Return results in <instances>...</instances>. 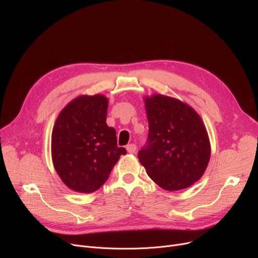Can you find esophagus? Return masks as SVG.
Masks as SVG:
<instances>
[{
    "label": "esophagus",
    "instance_id": "1",
    "mask_svg": "<svg viewBox=\"0 0 258 258\" xmlns=\"http://www.w3.org/2000/svg\"><path fill=\"white\" fill-rule=\"evenodd\" d=\"M126 151L130 153V154H135L137 151V146L136 144H128L126 146Z\"/></svg>",
    "mask_w": 258,
    "mask_h": 258
}]
</instances>
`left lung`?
<instances>
[{
    "mask_svg": "<svg viewBox=\"0 0 258 258\" xmlns=\"http://www.w3.org/2000/svg\"><path fill=\"white\" fill-rule=\"evenodd\" d=\"M144 101L148 136L138 153L140 163L166 190L189 187L200 180L210 159L205 125L194 108L178 99L154 95Z\"/></svg>",
    "mask_w": 258,
    "mask_h": 258,
    "instance_id": "obj_1",
    "label": "left lung"
}]
</instances>
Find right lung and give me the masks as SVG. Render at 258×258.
Here are the masks:
<instances>
[{
    "instance_id": "right-lung-1",
    "label": "right lung",
    "mask_w": 258,
    "mask_h": 258,
    "mask_svg": "<svg viewBox=\"0 0 258 258\" xmlns=\"http://www.w3.org/2000/svg\"><path fill=\"white\" fill-rule=\"evenodd\" d=\"M107 104L102 95L80 96L63 108L53 127V164L72 190L96 191L126 154L117 145L116 131L106 124Z\"/></svg>"
}]
</instances>
